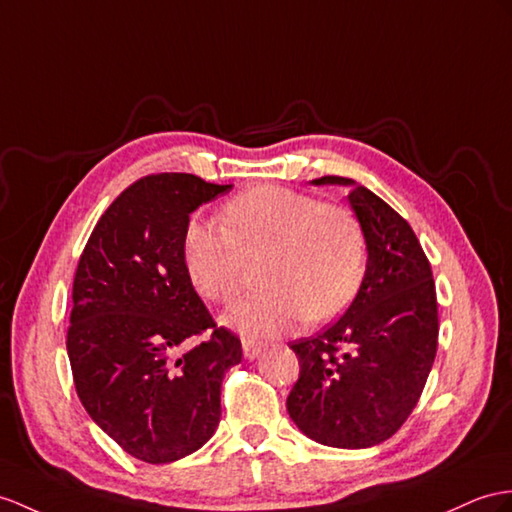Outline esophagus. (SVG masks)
Returning a JSON list of instances; mask_svg holds the SVG:
<instances>
[{
	"label": "esophagus",
	"instance_id": "obj_1",
	"mask_svg": "<svg viewBox=\"0 0 512 512\" xmlns=\"http://www.w3.org/2000/svg\"><path fill=\"white\" fill-rule=\"evenodd\" d=\"M260 354H263V345L256 341H249V339L243 341V356L247 360H256Z\"/></svg>",
	"mask_w": 512,
	"mask_h": 512
}]
</instances>
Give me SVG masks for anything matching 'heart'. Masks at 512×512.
Instances as JSON below:
<instances>
[{
  "instance_id": "1",
  "label": "heart",
  "mask_w": 512,
  "mask_h": 512,
  "mask_svg": "<svg viewBox=\"0 0 512 512\" xmlns=\"http://www.w3.org/2000/svg\"><path fill=\"white\" fill-rule=\"evenodd\" d=\"M223 230L191 219L182 234V265L193 289L226 302L241 286L245 260L265 256V295L245 297L221 315L249 341H267L328 321L352 304L365 278L367 241L343 206L321 204L282 186H254L221 210Z\"/></svg>"
}]
</instances>
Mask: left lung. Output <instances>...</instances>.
<instances>
[{"mask_svg": "<svg viewBox=\"0 0 512 512\" xmlns=\"http://www.w3.org/2000/svg\"><path fill=\"white\" fill-rule=\"evenodd\" d=\"M310 184L350 189L367 265L343 317L291 345L299 380L286 410L308 439L363 450L402 428L426 386L439 339L432 269L408 221L376 193L339 176Z\"/></svg>", "mask_w": 512, "mask_h": 512, "instance_id": "1", "label": "left lung"}]
</instances>
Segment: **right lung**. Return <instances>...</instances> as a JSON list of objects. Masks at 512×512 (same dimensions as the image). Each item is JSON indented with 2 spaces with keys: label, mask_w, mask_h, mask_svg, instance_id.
I'll return each instance as SVG.
<instances>
[{
  "label": "right lung",
  "mask_w": 512,
  "mask_h": 512,
  "mask_svg": "<svg viewBox=\"0 0 512 512\" xmlns=\"http://www.w3.org/2000/svg\"><path fill=\"white\" fill-rule=\"evenodd\" d=\"M191 173H156L108 206L73 278L67 354L86 413L143 463L197 452L221 417V382L241 363V341L215 327L182 265L191 213L228 193Z\"/></svg>",
  "instance_id": "right-lung-1"
}]
</instances>
